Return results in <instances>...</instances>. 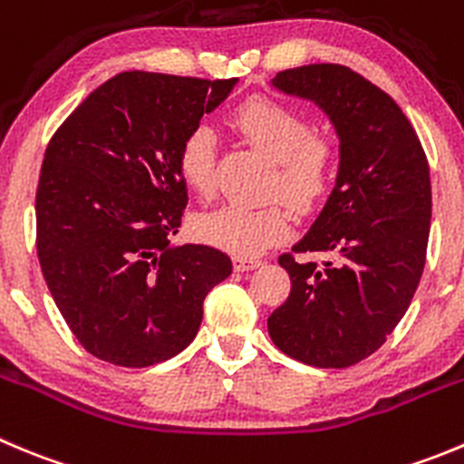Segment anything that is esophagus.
I'll list each match as a JSON object with an SVG mask.
<instances>
[{
  "instance_id": "obj_1",
  "label": "esophagus",
  "mask_w": 464,
  "mask_h": 464,
  "mask_svg": "<svg viewBox=\"0 0 464 464\" xmlns=\"http://www.w3.org/2000/svg\"><path fill=\"white\" fill-rule=\"evenodd\" d=\"M261 266V258H254V256H236L233 258V267L237 272H246V270H254V267Z\"/></svg>"
}]
</instances>
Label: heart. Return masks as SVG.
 <instances>
[{"label": "heart", "mask_w": 464, "mask_h": 464, "mask_svg": "<svg viewBox=\"0 0 464 464\" xmlns=\"http://www.w3.org/2000/svg\"><path fill=\"white\" fill-rule=\"evenodd\" d=\"M231 123L254 149L276 162L270 194H281L288 206L306 212L327 194L336 173L339 149L330 134L311 130L309 119L281 102L254 98L237 107ZM218 137L208 125H197L180 144L179 171L188 188L201 197L215 192ZM291 218L281 203H228L194 222V233L208 245L254 256L285 236Z\"/></svg>", "instance_id": "heart-1"}]
</instances>
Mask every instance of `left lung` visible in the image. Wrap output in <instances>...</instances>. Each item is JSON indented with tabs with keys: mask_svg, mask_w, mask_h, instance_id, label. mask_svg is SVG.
I'll list each match as a JSON object with an SVG mask.
<instances>
[{
	"mask_svg": "<svg viewBox=\"0 0 464 464\" xmlns=\"http://www.w3.org/2000/svg\"><path fill=\"white\" fill-rule=\"evenodd\" d=\"M272 86L315 102L339 134L330 198L293 253L279 256L291 295L267 318L288 357L345 369L373 354L408 311L426 266L430 169L408 116L359 72L311 63L276 72Z\"/></svg>",
	"mask_w": 464,
	"mask_h": 464,
	"instance_id": "8db88e82",
	"label": "left lung"
}]
</instances>
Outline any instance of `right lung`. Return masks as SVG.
Instances as JSON below:
<instances>
[{
  "instance_id": "obj_1",
  "label": "right lung",
  "mask_w": 464,
  "mask_h": 464,
  "mask_svg": "<svg viewBox=\"0 0 464 464\" xmlns=\"http://www.w3.org/2000/svg\"><path fill=\"white\" fill-rule=\"evenodd\" d=\"M233 80L130 71L59 125L36 189L43 276L75 339L102 362L144 369L188 348L208 293L231 275L215 246L171 245L188 206L183 140Z\"/></svg>"
}]
</instances>
